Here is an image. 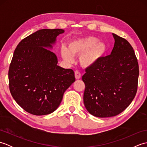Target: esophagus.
I'll list each match as a JSON object with an SVG mask.
<instances>
[{"label": "esophagus", "instance_id": "obj_1", "mask_svg": "<svg viewBox=\"0 0 147 147\" xmlns=\"http://www.w3.org/2000/svg\"><path fill=\"white\" fill-rule=\"evenodd\" d=\"M74 76H75L76 79L77 80L81 78V76H82L80 72H79L78 71H75V72H74Z\"/></svg>", "mask_w": 147, "mask_h": 147}]
</instances>
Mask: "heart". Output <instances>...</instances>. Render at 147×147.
<instances>
[{"mask_svg":"<svg viewBox=\"0 0 147 147\" xmlns=\"http://www.w3.org/2000/svg\"><path fill=\"white\" fill-rule=\"evenodd\" d=\"M107 51L105 43L97 41L95 37L88 36L74 40L69 43L68 49H61V56L65 61L72 62L74 55L80 56V62L83 67H90L96 64Z\"/></svg>","mask_w":147,"mask_h":147,"instance_id":"heart-1","label":"heart"}]
</instances>
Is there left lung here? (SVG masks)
Listing matches in <instances>:
<instances>
[{"mask_svg": "<svg viewBox=\"0 0 147 147\" xmlns=\"http://www.w3.org/2000/svg\"><path fill=\"white\" fill-rule=\"evenodd\" d=\"M115 40L111 54L87 67L83 101L90 114L109 117L121 113L135 98L139 66L135 51L126 39L112 33Z\"/></svg>", "mask_w": 147, "mask_h": 147, "instance_id": "8db88e82", "label": "left lung"}]
</instances>
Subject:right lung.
Returning a JSON list of instances; mask_svg holds the SVG:
<instances>
[{
    "label": "right lung",
    "instance_id": "right-lung-1",
    "mask_svg": "<svg viewBox=\"0 0 147 147\" xmlns=\"http://www.w3.org/2000/svg\"><path fill=\"white\" fill-rule=\"evenodd\" d=\"M62 29H42L19 43L9 69L10 92L24 111L35 115L52 113L75 82L74 71L57 65L52 48Z\"/></svg>",
    "mask_w": 147,
    "mask_h": 147
}]
</instances>
